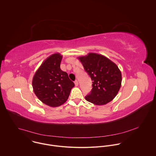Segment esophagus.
<instances>
[{"label": "esophagus", "mask_w": 156, "mask_h": 156, "mask_svg": "<svg viewBox=\"0 0 156 156\" xmlns=\"http://www.w3.org/2000/svg\"><path fill=\"white\" fill-rule=\"evenodd\" d=\"M74 84H75V86L76 87H77L79 85V82L77 80H75L74 81Z\"/></svg>", "instance_id": "obj_1"}]
</instances>
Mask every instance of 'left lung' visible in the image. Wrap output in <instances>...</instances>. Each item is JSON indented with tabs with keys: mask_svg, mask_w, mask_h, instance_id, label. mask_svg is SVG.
I'll return each instance as SVG.
<instances>
[{
	"mask_svg": "<svg viewBox=\"0 0 156 156\" xmlns=\"http://www.w3.org/2000/svg\"><path fill=\"white\" fill-rule=\"evenodd\" d=\"M92 81V89L85 99L95 105H104L116 97L121 86V72L106 56L89 53L78 58Z\"/></svg>",
	"mask_w": 156,
	"mask_h": 156,
	"instance_id": "obj_1",
	"label": "left lung"
}]
</instances>
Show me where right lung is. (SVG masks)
<instances>
[{"instance_id": "obj_1", "label": "right lung", "mask_w": 156, "mask_h": 156, "mask_svg": "<svg viewBox=\"0 0 156 156\" xmlns=\"http://www.w3.org/2000/svg\"><path fill=\"white\" fill-rule=\"evenodd\" d=\"M62 56L55 53L48 57L36 71L32 80L34 93L45 105L58 107L65 102L74 83L60 68Z\"/></svg>"}]
</instances>
